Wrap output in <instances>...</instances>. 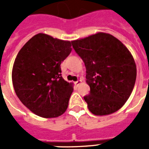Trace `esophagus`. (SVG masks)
Here are the masks:
<instances>
[{
    "label": "esophagus",
    "instance_id": "obj_1",
    "mask_svg": "<svg viewBox=\"0 0 149 149\" xmlns=\"http://www.w3.org/2000/svg\"><path fill=\"white\" fill-rule=\"evenodd\" d=\"M81 82H82V81H81V80H78L77 81H76V82H75V84H76V85H78V84H81Z\"/></svg>",
    "mask_w": 149,
    "mask_h": 149
}]
</instances>
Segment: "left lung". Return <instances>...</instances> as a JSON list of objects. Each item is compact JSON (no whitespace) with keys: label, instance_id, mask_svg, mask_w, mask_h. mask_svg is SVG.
Instances as JSON below:
<instances>
[{"label":"left lung","instance_id":"1","mask_svg":"<svg viewBox=\"0 0 149 149\" xmlns=\"http://www.w3.org/2000/svg\"><path fill=\"white\" fill-rule=\"evenodd\" d=\"M86 68L90 93L84 97L97 116L109 115L130 97L136 78V66L126 46L112 35L97 33L72 41Z\"/></svg>","mask_w":149,"mask_h":149}]
</instances>
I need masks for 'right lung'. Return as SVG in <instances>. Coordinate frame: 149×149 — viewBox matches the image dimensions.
<instances>
[{
  "label": "right lung",
  "instance_id": "right-lung-1",
  "mask_svg": "<svg viewBox=\"0 0 149 149\" xmlns=\"http://www.w3.org/2000/svg\"><path fill=\"white\" fill-rule=\"evenodd\" d=\"M71 42L38 33L15 59L12 80L22 104L36 115L54 118L66 111L73 91L61 77V64L72 51Z\"/></svg>",
  "mask_w": 149,
  "mask_h": 149
}]
</instances>
